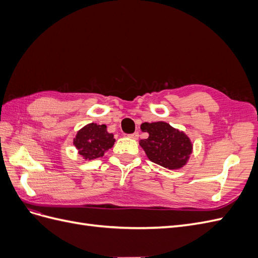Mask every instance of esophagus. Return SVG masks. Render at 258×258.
<instances>
[{
  "instance_id": "34e87169",
  "label": "esophagus",
  "mask_w": 258,
  "mask_h": 258,
  "mask_svg": "<svg viewBox=\"0 0 258 258\" xmlns=\"http://www.w3.org/2000/svg\"><path fill=\"white\" fill-rule=\"evenodd\" d=\"M130 139H134V140H138L139 139V132H135V134H131L128 136Z\"/></svg>"
}]
</instances>
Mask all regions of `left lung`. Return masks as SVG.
<instances>
[{"label": "left lung", "instance_id": "8db88e82", "mask_svg": "<svg viewBox=\"0 0 258 258\" xmlns=\"http://www.w3.org/2000/svg\"><path fill=\"white\" fill-rule=\"evenodd\" d=\"M143 132L148 138L140 141L146 156L151 161L170 170L184 167L192 152L190 139L183 131L171 127L168 122H143Z\"/></svg>", "mask_w": 258, "mask_h": 258}]
</instances>
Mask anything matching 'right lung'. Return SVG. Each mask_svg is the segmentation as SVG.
<instances>
[{
	"mask_svg": "<svg viewBox=\"0 0 258 258\" xmlns=\"http://www.w3.org/2000/svg\"><path fill=\"white\" fill-rule=\"evenodd\" d=\"M115 139L108 134L105 124L88 123L83 127L73 140L79 154L86 160L102 157L106 151L113 147Z\"/></svg>",
	"mask_w": 258,
	"mask_h": 258,
	"instance_id": "right-lung-1",
	"label": "right lung"
}]
</instances>
